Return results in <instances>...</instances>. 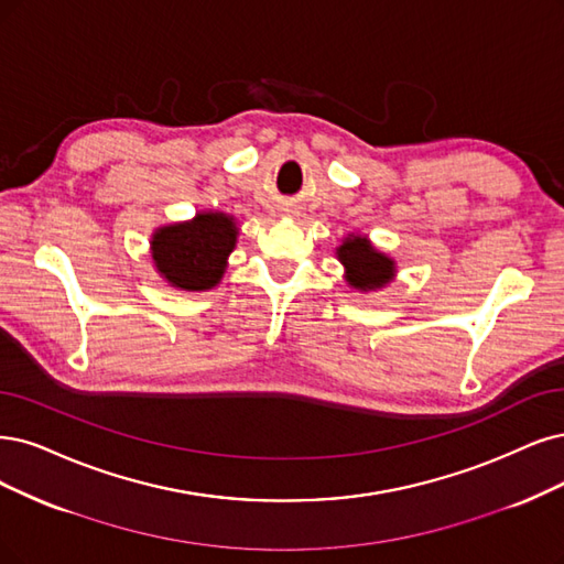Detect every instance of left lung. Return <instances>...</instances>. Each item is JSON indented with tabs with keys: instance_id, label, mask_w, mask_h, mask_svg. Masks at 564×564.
Here are the masks:
<instances>
[{
	"instance_id": "left-lung-1",
	"label": "left lung",
	"mask_w": 564,
	"mask_h": 564,
	"mask_svg": "<svg viewBox=\"0 0 564 564\" xmlns=\"http://www.w3.org/2000/svg\"><path fill=\"white\" fill-rule=\"evenodd\" d=\"M337 258L346 269V281L356 290L369 293L394 279V260L371 246L362 235H348L337 248Z\"/></svg>"
}]
</instances>
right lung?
<instances>
[{
	"instance_id": "add662e5",
	"label": "right lung",
	"mask_w": 564,
	"mask_h": 564,
	"mask_svg": "<svg viewBox=\"0 0 564 564\" xmlns=\"http://www.w3.org/2000/svg\"><path fill=\"white\" fill-rule=\"evenodd\" d=\"M237 235L235 218L220 212H204L193 220L158 227L151 239L158 274L178 290H212L225 274Z\"/></svg>"
}]
</instances>
